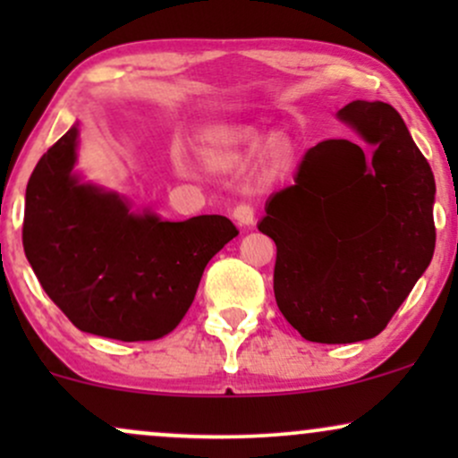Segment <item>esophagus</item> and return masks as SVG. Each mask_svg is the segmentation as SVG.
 I'll use <instances>...</instances> for the list:
<instances>
[{
    "label": "esophagus",
    "instance_id": "esophagus-1",
    "mask_svg": "<svg viewBox=\"0 0 458 458\" xmlns=\"http://www.w3.org/2000/svg\"><path fill=\"white\" fill-rule=\"evenodd\" d=\"M233 217L234 222L241 225V228H251L254 225V219H256V211L251 204H236L234 211H233Z\"/></svg>",
    "mask_w": 458,
    "mask_h": 458
}]
</instances>
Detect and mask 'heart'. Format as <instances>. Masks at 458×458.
I'll use <instances>...</instances> for the list:
<instances>
[{"instance_id":"obj_1","label":"heart","mask_w":458,"mask_h":458,"mask_svg":"<svg viewBox=\"0 0 458 458\" xmlns=\"http://www.w3.org/2000/svg\"><path fill=\"white\" fill-rule=\"evenodd\" d=\"M276 161H277V165H280V163H284V152H277Z\"/></svg>"}]
</instances>
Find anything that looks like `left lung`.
I'll list each match as a JSON object with an SVG mask.
<instances>
[{"mask_svg": "<svg viewBox=\"0 0 458 458\" xmlns=\"http://www.w3.org/2000/svg\"><path fill=\"white\" fill-rule=\"evenodd\" d=\"M338 118L360 140L310 148L259 224L277 245V308L323 344L379 335L435 251V178L401 114L353 101Z\"/></svg>", "mask_w": 458, "mask_h": 458, "instance_id": "obj_1", "label": "left lung"}]
</instances>
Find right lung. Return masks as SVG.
I'll use <instances>...</instances> for the list:
<instances>
[{
  "mask_svg": "<svg viewBox=\"0 0 458 458\" xmlns=\"http://www.w3.org/2000/svg\"><path fill=\"white\" fill-rule=\"evenodd\" d=\"M75 123L40 157L25 189L23 250L40 286L77 329L138 343L170 334L204 267L239 230L222 215L165 222L131 211L75 172Z\"/></svg>",
  "mask_w": 458,
  "mask_h": 458,
  "instance_id": "right-lung-1",
  "label": "right lung"
}]
</instances>
